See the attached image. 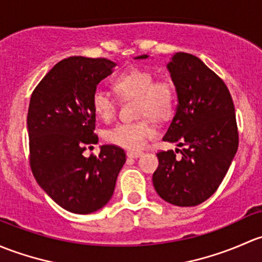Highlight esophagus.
I'll list each match as a JSON object with an SVG mask.
<instances>
[{
	"mask_svg": "<svg viewBox=\"0 0 262 262\" xmlns=\"http://www.w3.org/2000/svg\"><path fill=\"white\" fill-rule=\"evenodd\" d=\"M127 158L130 159H137V158H141L142 155H144V152L142 151H127Z\"/></svg>",
	"mask_w": 262,
	"mask_h": 262,
	"instance_id": "obj_1",
	"label": "esophagus"
}]
</instances>
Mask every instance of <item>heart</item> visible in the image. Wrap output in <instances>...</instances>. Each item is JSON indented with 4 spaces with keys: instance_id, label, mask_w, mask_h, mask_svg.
I'll return each instance as SVG.
<instances>
[{
    "instance_id": "b5f03b06",
    "label": "heart",
    "mask_w": 262,
    "mask_h": 262,
    "mask_svg": "<svg viewBox=\"0 0 262 262\" xmlns=\"http://www.w3.org/2000/svg\"><path fill=\"white\" fill-rule=\"evenodd\" d=\"M113 87L125 98H137V116L145 118L120 123L107 132V140L123 149H142L156 135L147 117L164 120L171 113L175 101L174 85L168 79L154 80V74L146 69L130 68L115 78ZM92 104L97 116L106 121L111 120L116 112L115 99L102 90L94 92Z\"/></svg>"
}]
</instances>
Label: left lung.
<instances>
[{"mask_svg":"<svg viewBox=\"0 0 262 262\" xmlns=\"http://www.w3.org/2000/svg\"><path fill=\"white\" fill-rule=\"evenodd\" d=\"M149 55L135 59H147ZM177 92V108L164 141L172 150L158 152L152 175L156 193L178 207H194L209 198L227 174L238 147L236 115L225 82L203 61L188 53H175L166 64ZM177 151V150H175Z\"/></svg>","mask_w":262,"mask_h":262,"instance_id":"1","label":"left lung"}]
</instances>
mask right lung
<instances>
[{"label":"right lung","instance_id":"obj_1","mask_svg":"<svg viewBox=\"0 0 262 262\" xmlns=\"http://www.w3.org/2000/svg\"><path fill=\"white\" fill-rule=\"evenodd\" d=\"M116 66L104 58L64 59L42 78L29 104L32 174L56 204L77 214L108 203L126 161L125 151L115 145L99 147L98 156L83 155L98 142L92 98Z\"/></svg>","mask_w":262,"mask_h":262}]
</instances>
